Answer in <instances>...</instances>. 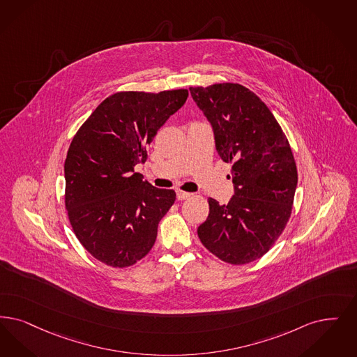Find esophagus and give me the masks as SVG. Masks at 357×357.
Masks as SVG:
<instances>
[{"label": "esophagus", "instance_id": "esophagus-1", "mask_svg": "<svg viewBox=\"0 0 357 357\" xmlns=\"http://www.w3.org/2000/svg\"><path fill=\"white\" fill-rule=\"evenodd\" d=\"M192 194H190V192H185V191H176V199L178 200H185L188 199L190 197H191Z\"/></svg>", "mask_w": 357, "mask_h": 357}]
</instances>
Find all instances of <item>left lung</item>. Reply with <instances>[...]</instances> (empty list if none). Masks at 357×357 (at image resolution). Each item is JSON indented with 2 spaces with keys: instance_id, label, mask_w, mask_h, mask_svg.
I'll use <instances>...</instances> for the list:
<instances>
[{
  "instance_id": "1",
  "label": "left lung",
  "mask_w": 357,
  "mask_h": 357,
  "mask_svg": "<svg viewBox=\"0 0 357 357\" xmlns=\"http://www.w3.org/2000/svg\"><path fill=\"white\" fill-rule=\"evenodd\" d=\"M214 131L215 147L231 163L229 204L210 198L198 227L215 257L245 264L263 257L289 219L298 185L291 147L278 121L255 93L238 84L190 87Z\"/></svg>"
}]
</instances>
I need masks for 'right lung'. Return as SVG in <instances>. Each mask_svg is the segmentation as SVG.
<instances>
[{"label": "right lung", "mask_w": 357, "mask_h": 357, "mask_svg": "<svg viewBox=\"0 0 357 357\" xmlns=\"http://www.w3.org/2000/svg\"><path fill=\"white\" fill-rule=\"evenodd\" d=\"M188 97L185 89L110 96L73 138L65 160V204L78 241L102 263L128 267L149 254L175 191L134 172L147 146Z\"/></svg>", "instance_id": "1"}]
</instances>
